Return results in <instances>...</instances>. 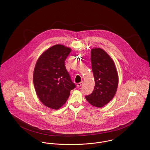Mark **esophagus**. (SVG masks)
<instances>
[{"label":"esophagus","instance_id":"obj_1","mask_svg":"<svg viewBox=\"0 0 150 150\" xmlns=\"http://www.w3.org/2000/svg\"><path fill=\"white\" fill-rule=\"evenodd\" d=\"M83 81H81V82L77 84V86H78V87H80V86H81L83 85Z\"/></svg>","mask_w":150,"mask_h":150}]
</instances>
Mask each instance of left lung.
<instances>
[{
  "mask_svg": "<svg viewBox=\"0 0 150 150\" xmlns=\"http://www.w3.org/2000/svg\"><path fill=\"white\" fill-rule=\"evenodd\" d=\"M91 62L95 86L86 98L91 105L100 108L114 98L118 86V74L112 59L101 48L91 50Z\"/></svg>",
  "mask_w": 150,
  "mask_h": 150,
  "instance_id": "left-lung-1",
  "label": "left lung"
}]
</instances>
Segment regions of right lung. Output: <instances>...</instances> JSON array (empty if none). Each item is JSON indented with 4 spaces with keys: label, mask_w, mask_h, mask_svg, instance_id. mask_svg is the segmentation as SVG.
<instances>
[{
    "label": "right lung",
    "mask_w": 150,
    "mask_h": 150,
    "mask_svg": "<svg viewBox=\"0 0 150 150\" xmlns=\"http://www.w3.org/2000/svg\"><path fill=\"white\" fill-rule=\"evenodd\" d=\"M71 51L63 45H54L44 52L36 63L34 85L39 99L47 107H62L75 88L64 65Z\"/></svg>",
    "instance_id": "obj_1"
}]
</instances>
